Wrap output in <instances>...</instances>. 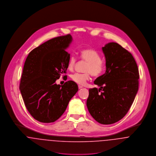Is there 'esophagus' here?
<instances>
[{
  "label": "esophagus",
  "mask_w": 156,
  "mask_h": 156,
  "mask_svg": "<svg viewBox=\"0 0 156 156\" xmlns=\"http://www.w3.org/2000/svg\"><path fill=\"white\" fill-rule=\"evenodd\" d=\"M83 87L81 86H78V88L79 89H81V88H82Z\"/></svg>",
  "instance_id": "34e87169"
}]
</instances>
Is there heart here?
<instances>
[{
  "mask_svg": "<svg viewBox=\"0 0 156 156\" xmlns=\"http://www.w3.org/2000/svg\"><path fill=\"white\" fill-rule=\"evenodd\" d=\"M80 58L87 62L84 69L85 73H76L71 75V80L75 83L79 85L84 86L86 84L87 81L90 79V75L95 77L101 76L104 73L106 65L102 60L101 54L93 49H84L80 53ZM76 58L74 56L70 57L68 63V69L72 71L75 66Z\"/></svg>",
  "mask_w": 156,
  "mask_h": 156,
  "instance_id": "1",
  "label": "heart"
}]
</instances>
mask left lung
<instances>
[{
  "mask_svg": "<svg viewBox=\"0 0 156 156\" xmlns=\"http://www.w3.org/2000/svg\"><path fill=\"white\" fill-rule=\"evenodd\" d=\"M106 70L94 83L100 88L89 89L88 110L102 124L122 119L133 104L139 88L138 65L132 54L115 42L102 48Z\"/></svg>",
  "mask_w": 156,
  "mask_h": 156,
  "instance_id": "left-lung-1",
  "label": "left lung"
}]
</instances>
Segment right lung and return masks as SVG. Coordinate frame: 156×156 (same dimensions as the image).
Returning a JSON list of instances; mask_svg holds the SVG:
<instances>
[{
    "mask_svg": "<svg viewBox=\"0 0 156 156\" xmlns=\"http://www.w3.org/2000/svg\"><path fill=\"white\" fill-rule=\"evenodd\" d=\"M71 41L69 34L54 37L32 50L25 61L20 90L27 111L39 122L58 120L78 90L72 81L55 83L60 76L67 77L70 54L65 49Z\"/></svg>",
    "mask_w": 156,
    "mask_h": 156,
    "instance_id": "1",
    "label": "right lung"
}]
</instances>
